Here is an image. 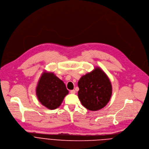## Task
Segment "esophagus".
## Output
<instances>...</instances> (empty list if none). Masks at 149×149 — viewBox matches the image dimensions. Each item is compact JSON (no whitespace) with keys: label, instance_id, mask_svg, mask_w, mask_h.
Returning a JSON list of instances; mask_svg holds the SVG:
<instances>
[{"label":"esophagus","instance_id":"1","mask_svg":"<svg viewBox=\"0 0 149 149\" xmlns=\"http://www.w3.org/2000/svg\"><path fill=\"white\" fill-rule=\"evenodd\" d=\"M75 91L74 90V89H73V90H71V91H70V93H72V94H74V93H75Z\"/></svg>","mask_w":149,"mask_h":149}]
</instances>
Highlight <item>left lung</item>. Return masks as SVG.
Returning <instances> with one entry per match:
<instances>
[{
    "instance_id": "1",
    "label": "left lung",
    "mask_w": 149,
    "mask_h": 149,
    "mask_svg": "<svg viewBox=\"0 0 149 149\" xmlns=\"http://www.w3.org/2000/svg\"><path fill=\"white\" fill-rule=\"evenodd\" d=\"M78 96L82 105L89 111L105 107L112 95V85L106 74L100 68L82 76L78 82Z\"/></svg>"
}]
</instances>
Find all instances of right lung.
<instances>
[{"instance_id": "1", "label": "right lung", "mask_w": 149, "mask_h": 149, "mask_svg": "<svg viewBox=\"0 0 149 149\" xmlns=\"http://www.w3.org/2000/svg\"><path fill=\"white\" fill-rule=\"evenodd\" d=\"M68 93L65 84L51 72L42 74L36 88V95L40 102L52 110L60 106Z\"/></svg>"}]
</instances>
